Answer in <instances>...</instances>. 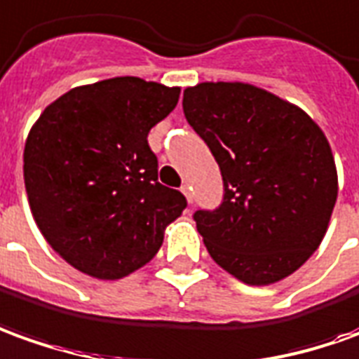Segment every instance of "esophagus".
I'll use <instances>...</instances> for the list:
<instances>
[{"label": "esophagus", "instance_id": "esophagus-1", "mask_svg": "<svg viewBox=\"0 0 359 359\" xmlns=\"http://www.w3.org/2000/svg\"><path fill=\"white\" fill-rule=\"evenodd\" d=\"M182 194L185 195L187 203H191V201H194V195H191V187H189V185H187V184L182 185Z\"/></svg>", "mask_w": 359, "mask_h": 359}]
</instances>
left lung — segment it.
<instances>
[{
  "mask_svg": "<svg viewBox=\"0 0 359 359\" xmlns=\"http://www.w3.org/2000/svg\"><path fill=\"white\" fill-rule=\"evenodd\" d=\"M184 113L224 185L217 209L194 215L211 258L248 285L291 276L325 238L338 195L325 133L303 109L241 81L187 88Z\"/></svg>",
  "mask_w": 359,
  "mask_h": 359,
  "instance_id": "left-lung-1",
  "label": "left lung"
}]
</instances>
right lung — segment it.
<instances>
[{
	"label": "right lung",
	"mask_w": 359,
	"mask_h": 359,
	"mask_svg": "<svg viewBox=\"0 0 359 359\" xmlns=\"http://www.w3.org/2000/svg\"><path fill=\"white\" fill-rule=\"evenodd\" d=\"M180 100L135 76L74 88L44 109L23 154L34 222L52 250L97 279H121L154 258L187 201L158 182L148 133Z\"/></svg>",
	"instance_id": "1"
}]
</instances>
